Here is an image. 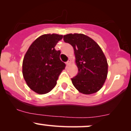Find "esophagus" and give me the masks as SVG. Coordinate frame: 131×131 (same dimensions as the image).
<instances>
[{
  "mask_svg": "<svg viewBox=\"0 0 131 131\" xmlns=\"http://www.w3.org/2000/svg\"><path fill=\"white\" fill-rule=\"evenodd\" d=\"M70 64H71V60L70 59H68V60L66 62V64H67V66H69Z\"/></svg>",
  "mask_w": 131,
  "mask_h": 131,
  "instance_id": "obj_1",
  "label": "esophagus"
}]
</instances>
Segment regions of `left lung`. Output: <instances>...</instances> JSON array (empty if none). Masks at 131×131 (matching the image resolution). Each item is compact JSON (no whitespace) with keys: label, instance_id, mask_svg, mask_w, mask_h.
<instances>
[{"label":"left lung","instance_id":"1","mask_svg":"<svg viewBox=\"0 0 131 131\" xmlns=\"http://www.w3.org/2000/svg\"><path fill=\"white\" fill-rule=\"evenodd\" d=\"M63 40L73 46L78 73L72 78L75 88L84 94L97 92L103 85L108 74L107 60L99 45L87 35L68 34Z\"/></svg>","mask_w":131,"mask_h":131}]
</instances>
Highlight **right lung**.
I'll return each instance as SVG.
<instances>
[{
    "label": "right lung",
    "instance_id": "right-lung-1",
    "mask_svg": "<svg viewBox=\"0 0 131 131\" xmlns=\"http://www.w3.org/2000/svg\"><path fill=\"white\" fill-rule=\"evenodd\" d=\"M63 36L45 34L30 46L23 61V75L28 86L40 94L50 92L66 64L59 58L60 51L54 47Z\"/></svg>",
    "mask_w": 131,
    "mask_h": 131
}]
</instances>
